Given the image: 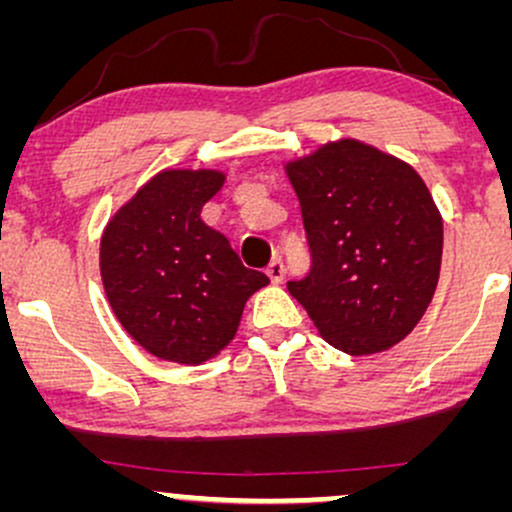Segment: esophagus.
<instances>
[{
    "label": "esophagus",
    "instance_id": "1",
    "mask_svg": "<svg viewBox=\"0 0 512 512\" xmlns=\"http://www.w3.org/2000/svg\"><path fill=\"white\" fill-rule=\"evenodd\" d=\"M267 276H269V281H272V284H281V281H284V276H286L284 262L274 260L272 264H269V267H267Z\"/></svg>",
    "mask_w": 512,
    "mask_h": 512
}]
</instances>
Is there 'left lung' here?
I'll return each instance as SVG.
<instances>
[{
    "mask_svg": "<svg viewBox=\"0 0 512 512\" xmlns=\"http://www.w3.org/2000/svg\"><path fill=\"white\" fill-rule=\"evenodd\" d=\"M313 267L289 281L320 337L380 354L419 325L440 276L443 216L409 163L358 139L286 163Z\"/></svg>",
    "mask_w": 512,
    "mask_h": 512,
    "instance_id": "left-lung-1",
    "label": "left lung"
}]
</instances>
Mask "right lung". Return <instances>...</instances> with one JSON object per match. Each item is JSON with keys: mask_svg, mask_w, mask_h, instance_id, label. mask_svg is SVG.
Masks as SVG:
<instances>
[{"mask_svg": "<svg viewBox=\"0 0 512 512\" xmlns=\"http://www.w3.org/2000/svg\"><path fill=\"white\" fill-rule=\"evenodd\" d=\"M226 175L166 168L115 211L101 238V279L125 332L161 361L199 366L236 337L240 315L269 284L243 267L202 207Z\"/></svg>", "mask_w": 512, "mask_h": 512, "instance_id": "right-lung-1", "label": "right lung"}]
</instances>
